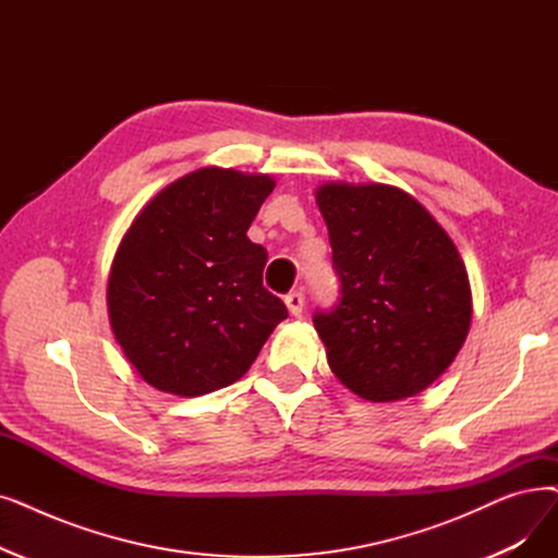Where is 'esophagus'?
I'll return each mask as SVG.
<instances>
[{
    "label": "esophagus",
    "instance_id": "34e87169",
    "mask_svg": "<svg viewBox=\"0 0 558 558\" xmlns=\"http://www.w3.org/2000/svg\"><path fill=\"white\" fill-rule=\"evenodd\" d=\"M284 303H287V307H289V312L292 314H301L303 312V307H305V294L303 292H289L287 296H284Z\"/></svg>",
    "mask_w": 558,
    "mask_h": 558
}]
</instances>
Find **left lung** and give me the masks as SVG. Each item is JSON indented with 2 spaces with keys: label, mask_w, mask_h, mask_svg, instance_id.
<instances>
[{
  "label": "left lung",
  "mask_w": 558,
  "mask_h": 558,
  "mask_svg": "<svg viewBox=\"0 0 558 558\" xmlns=\"http://www.w3.org/2000/svg\"><path fill=\"white\" fill-rule=\"evenodd\" d=\"M339 299L314 312L328 365L369 401L415 397L463 347L472 322L465 264L438 221L387 184H324Z\"/></svg>",
  "instance_id": "1"
}]
</instances>
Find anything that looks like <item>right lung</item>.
I'll use <instances>...</instances> for the list:
<instances>
[{"label": "right lung", "mask_w": 558, "mask_h": 558, "mask_svg": "<svg viewBox=\"0 0 558 558\" xmlns=\"http://www.w3.org/2000/svg\"><path fill=\"white\" fill-rule=\"evenodd\" d=\"M274 186L269 175L201 168L157 193L128 230L109 276V319L157 390H221L287 319L262 284L269 255L246 236Z\"/></svg>", "instance_id": "1"}]
</instances>
